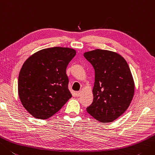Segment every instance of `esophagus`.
<instances>
[{
  "label": "esophagus",
  "mask_w": 155,
  "mask_h": 155,
  "mask_svg": "<svg viewBox=\"0 0 155 155\" xmlns=\"http://www.w3.org/2000/svg\"><path fill=\"white\" fill-rule=\"evenodd\" d=\"M75 94H76V96H77V97H79L81 95V91H79L76 92Z\"/></svg>",
  "instance_id": "esophagus-1"
}]
</instances>
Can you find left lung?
I'll return each mask as SVG.
<instances>
[{
	"instance_id": "8db88e82",
	"label": "left lung",
	"mask_w": 155,
	"mask_h": 155,
	"mask_svg": "<svg viewBox=\"0 0 155 155\" xmlns=\"http://www.w3.org/2000/svg\"><path fill=\"white\" fill-rule=\"evenodd\" d=\"M95 69L93 101L87 111L99 122H111L130 106L134 82L128 63L119 54L97 49L84 53Z\"/></svg>"
}]
</instances>
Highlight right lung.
<instances>
[{"label":"right lung","instance_id":"1","mask_svg":"<svg viewBox=\"0 0 155 155\" xmlns=\"http://www.w3.org/2000/svg\"><path fill=\"white\" fill-rule=\"evenodd\" d=\"M75 55L72 48L53 47L37 51L24 62L18 79V93L31 116L46 120L72 97L66 69Z\"/></svg>","mask_w":155,"mask_h":155}]
</instances>
